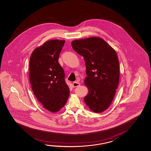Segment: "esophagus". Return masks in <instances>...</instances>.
<instances>
[{"label": "esophagus", "instance_id": "esophagus-1", "mask_svg": "<svg viewBox=\"0 0 151 151\" xmlns=\"http://www.w3.org/2000/svg\"><path fill=\"white\" fill-rule=\"evenodd\" d=\"M80 85H81V84L79 83V82L78 81H76V82H74L73 83V87H77L80 86Z\"/></svg>", "mask_w": 151, "mask_h": 151}]
</instances>
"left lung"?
Wrapping results in <instances>:
<instances>
[{"label": "left lung", "instance_id": "1", "mask_svg": "<svg viewBox=\"0 0 151 151\" xmlns=\"http://www.w3.org/2000/svg\"><path fill=\"white\" fill-rule=\"evenodd\" d=\"M72 46L85 62V84L89 91L84 101L92 111H104L111 104L119 85V68L116 52L99 37L74 40Z\"/></svg>", "mask_w": 151, "mask_h": 151}]
</instances>
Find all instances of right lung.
<instances>
[{
	"label": "right lung",
	"mask_w": 151,
	"mask_h": 151,
	"mask_svg": "<svg viewBox=\"0 0 151 151\" xmlns=\"http://www.w3.org/2000/svg\"><path fill=\"white\" fill-rule=\"evenodd\" d=\"M65 42H46L36 48L30 58L29 76L32 91L45 109L53 113L64 107L69 96L64 70L58 62Z\"/></svg>",
	"instance_id": "add662e5"
}]
</instances>
